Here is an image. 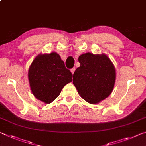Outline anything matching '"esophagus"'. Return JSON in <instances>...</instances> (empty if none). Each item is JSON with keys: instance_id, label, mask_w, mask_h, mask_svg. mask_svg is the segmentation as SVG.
Masks as SVG:
<instances>
[{"instance_id": "1", "label": "esophagus", "mask_w": 146, "mask_h": 146, "mask_svg": "<svg viewBox=\"0 0 146 146\" xmlns=\"http://www.w3.org/2000/svg\"><path fill=\"white\" fill-rule=\"evenodd\" d=\"M75 68H73L72 69H71V72L72 73V74L74 73V72H75Z\"/></svg>"}]
</instances>
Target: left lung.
<instances>
[{"label":"left lung","instance_id":"obj_1","mask_svg":"<svg viewBox=\"0 0 146 146\" xmlns=\"http://www.w3.org/2000/svg\"><path fill=\"white\" fill-rule=\"evenodd\" d=\"M80 66L73 74V83L88 102L95 104L107 98L114 88L116 72L111 61L104 54L87 53L78 57Z\"/></svg>","mask_w":146,"mask_h":146}]
</instances>
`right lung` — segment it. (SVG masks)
Instances as JSON below:
<instances>
[{
    "mask_svg": "<svg viewBox=\"0 0 146 146\" xmlns=\"http://www.w3.org/2000/svg\"><path fill=\"white\" fill-rule=\"evenodd\" d=\"M72 73L55 52L38 55L28 71L32 93L46 104L52 102L57 98L65 85L72 81Z\"/></svg>",
    "mask_w": 146,
    "mask_h": 146,
    "instance_id": "add662e5",
    "label": "right lung"
}]
</instances>
